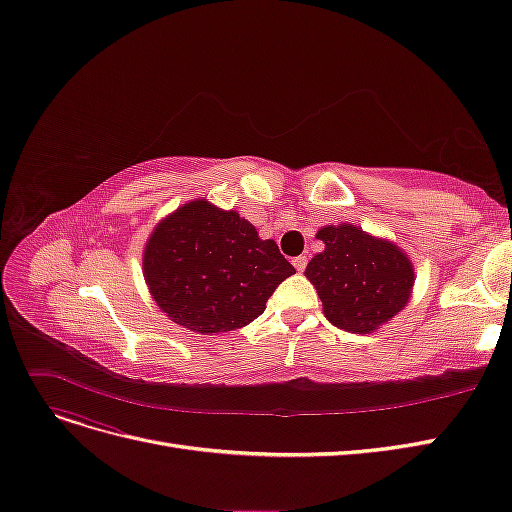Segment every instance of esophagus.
<instances>
[{"label":"esophagus","mask_w":512,"mask_h":512,"mask_svg":"<svg viewBox=\"0 0 512 512\" xmlns=\"http://www.w3.org/2000/svg\"><path fill=\"white\" fill-rule=\"evenodd\" d=\"M292 264H294V269H296L298 273H303L305 267H307V256H296V258L292 260Z\"/></svg>","instance_id":"obj_1"}]
</instances>
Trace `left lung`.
<instances>
[{
    "label": "left lung",
    "mask_w": 512,
    "mask_h": 512,
    "mask_svg": "<svg viewBox=\"0 0 512 512\" xmlns=\"http://www.w3.org/2000/svg\"><path fill=\"white\" fill-rule=\"evenodd\" d=\"M317 239L326 248L307 264L305 275L320 294L330 324L364 334L407 305L413 267L394 243L351 224L324 226Z\"/></svg>",
    "instance_id": "1"
}]
</instances>
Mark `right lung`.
Here are the masks:
<instances>
[{
    "mask_svg": "<svg viewBox=\"0 0 512 512\" xmlns=\"http://www.w3.org/2000/svg\"><path fill=\"white\" fill-rule=\"evenodd\" d=\"M292 264L273 239H260L237 211L199 199L154 228L144 254V277L175 324L201 334L250 324L264 311Z\"/></svg>",
    "mask_w": 512,
    "mask_h": 512,
    "instance_id": "1",
    "label": "right lung"
}]
</instances>
